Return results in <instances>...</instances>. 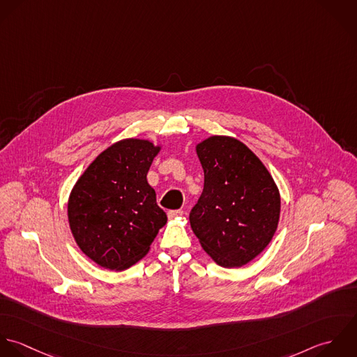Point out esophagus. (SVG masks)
Here are the masks:
<instances>
[{
	"label": "esophagus",
	"mask_w": 357,
	"mask_h": 357,
	"mask_svg": "<svg viewBox=\"0 0 357 357\" xmlns=\"http://www.w3.org/2000/svg\"><path fill=\"white\" fill-rule=\"evenodd\" d=\"M168 218L169 219H175V218H179V216H182L183 215V211H181V210H178V211H168Z\"/></svg>",
	"instance_id": "1"
}]
</instances>
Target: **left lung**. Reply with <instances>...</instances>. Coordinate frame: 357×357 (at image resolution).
Returning a JSON list of instances; mask_svg holds the SVG:
<instances>
[{
  "label": "left lung",
  "instance_id": "obj_1",
  "mask_svg": "<svg viewBox=\"0 0 357 357\" xmlns=\"http://www.w3.org/2000/svg\"><path fill=\"white\" fill-rule=\"evenodd\" d=\"M204 189L190 213L203 250L222 268H240L272 241L280 219V192L265 164L233 137L196 144Z\"/></svg>",
  "mask_w": 357,
  "mask_h": 357
}]
</instances>
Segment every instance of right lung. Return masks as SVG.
<instances>
[{
    "instance_id": "right-lung-1",
    "label": "right lung",
    "mask_w": 357,
    "mask_h": 357,
    "mask_svg": "<svg viewBox=\"0 0 357 357\" xmlns=\"http://www.w3.org/2000/svg\"><path fill=\"white\" fill-rule=\"evenodd\" d=\"M161 147L149 139H121L105 149L74 183L69 226L79 250L96 265L128 269L149 252L167 223L146 178Z\"/></svg>"
}]
</instances>
